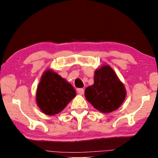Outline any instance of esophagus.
<instances>
[{
    "label": "esophagus",
    "instance_id": "obj_1",
    "mask_svg": "<svg viewBox=\"0 0 158 158\" xmlns=\"http://www.w3.org/2000/svg\"><path fill=\"white\" fill-rule=\"evenodd\" d=\"M77 94L80 95H83L84 94V89L83 88H77Z\"/></svg>",
    "mask_w": 158,
    "mask_h": 158
}]
</instances>
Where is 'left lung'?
Masks as SVG:
<instances>
[{
  "label": "left lung",
  "instance_id": "8db88e82",
  "mask_svg": "<svg viewBox=\"0 0 158 158\" xmlns=\"http://www.w3.org/2000/svg\"><path fill=\"white\" fill-rule=\"evenodd\" d=\"M85 96L97 110L110 113L124 102L126 90L113 69L104 65L96 70L94 85L85 90Z\"/></svg>",
  "mask_w": 158,
  "mask_h": 158
}]
</instances>
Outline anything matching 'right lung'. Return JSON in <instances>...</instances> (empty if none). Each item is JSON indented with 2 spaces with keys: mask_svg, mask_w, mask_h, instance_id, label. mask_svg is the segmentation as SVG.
I'll list each match as a JSON object with an SVG mask.
<instances>
[{
  "mask_svg": "<svg viewBox=\"0 0 158 158\" xmlns=\"http://www.w3.org/2000/svg\"><path fill=\"white\" fill-rule=\"evenodd\" d=\"M76 96L74 88L57 73L45 71L36 91V103L47 115H55L62 111Z\"/></svg>",
  "mask_w": 158,
  "mask_h": 158,
  "instance_id": "right-lung-1",
  "label": "right lung"
}]
</instances>
